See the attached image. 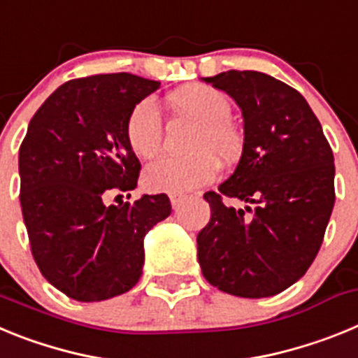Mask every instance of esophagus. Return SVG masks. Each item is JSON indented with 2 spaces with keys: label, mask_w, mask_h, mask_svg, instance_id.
I'll return each mask as SVG.
<instances>
[{
  "label": "esophagus",
  "mask_w": 358,
  "mask_h": 358,
  "mask_svg": "<svg viewBox=\"0 0 358 358\" xmlns=\"http://www.w3.org/2000/svg\"><path fill=\"white\" fill-rule=\"evenodd\" d=\"M185 201V195H170V202H172V208H179V204Z\"/></svg>",
  "instance_id": "34e87169"
}]
</instances>
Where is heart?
I'll list each match as a JSON object with an SVG mask.
<instances>
[{
	"label": "heart",
	"instance_id": "b5f03b06",
	"mask_svg": "<svg viewBox=\"0 0 358 358\" xmlns=\"http://www.w3.org/2000/svg\"><path fill=\"white\" fill-rule=\"evenodd\" d=\"M173 109L197 122L189 141L192 154L164 156L145 169L143 182L152 192L185 194L217 177L218 161H233L242 150V136L229 122V98L206 84L185 85L169 96ZM125 138L136 156L154 157L163 145V116L152 98H143L131 109L125 122Z\"/></svg>",
	"mask_w": 358,
	"mask_h": 358
}]
</instances>
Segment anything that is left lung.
Returning <instances> with one entry per match:
<instances>
[{
    "label": "left lung",
    "instance_id": "8db88e82",
    "mask_svg": "<svg viewBox=\"0 0 358 358\" xmlns=\"http://www.w3.org/2000/svg\"><path fill=\"white\" fill-rule=\"evenodd\" d=\"M236 100L243 152L235 173L206 192L211 218L197 235L202 276L222 292L268 297L308 271L335 202L334 152L299 91L258 71L208 77ZM252 204L227 208L223 197Z\"/></svg>",
    "mask_w": 358,
    "mask_h": 358
}]
</instances>
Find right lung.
Listing matches in <instances>:
<instances>
[{
	"label": "right lung",
	"mask_w": 358,
	"mask_h": 358,
	"mask_svg": "<svg viewBox=\"0 0 358 358\" xmlns=\"http://www.w3.org/2000/svg\"><path fill=\"white\" fill-rule=\"evenodd\" d=\"M157 87L131 73L68 80L37 109L19 147L31 256L71 299L103 301L131 290L141 276L143 236L172 213L164 194L106 204L109 195L138 186L141 164L125 122Z\"/></svg>",
	"instance_id": "add662e5"
}]
</instances>
